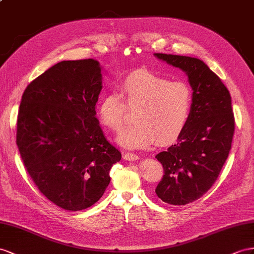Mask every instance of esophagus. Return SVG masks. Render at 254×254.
I'll return each mask as SVG.
<instances>
[{"mask_svg": "<svg viewBox=\"0 0 254 254\" xmlns=\"http://www.w3.org/2000/svg\"><path fill=\"white\" fill-rule=\"evenodd\" d=\"M123 158H125V160H127V161H135V160H138L139 159V157H138L137 154L131 153V152L125 153V155H123Z\"/></svg>", "mask_w": 254, "mask_h": 254, "instance_id": "esophagus-1", "label": "esophagus"}]
</instances>
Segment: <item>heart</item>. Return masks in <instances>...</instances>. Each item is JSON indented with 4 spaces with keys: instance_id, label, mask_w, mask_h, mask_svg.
Instances as JSON below:
<instances>
[{
    "instance_id": "obj_1",
    "label": "heart",
    "mask_w": 254,
    "mask_h": 254,
    "mask_svg": "<svg viewBox=\"0 0 254 254\" xmlns=\"http://www.w3.org/2000/svg\"><path fill=\"white\" fill-rule=\"evenodd\" d=\"M192 91L185 81L139 70L128 75L119 84V95L108 93L99 104V119L103 126L119 132L125 126L127 110H136L135 125L127 127L117 141L127 149H144L155 144L176 140L189 121Z\"/></svg>"
}]
</instances>
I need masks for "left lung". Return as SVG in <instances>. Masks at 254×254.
<instances>
[{
  "instance_id": "8db88e82",
  "label": "left lung",
  "mask_w": 254,
  "mask_h": 254,
  "mask_svg": "<svg viewBox=\"0 0 254 254\" xmlns=\"http://www.w3.org/2000/svg\"><path fill=\"white\" fill-rule=\"evenodd\" d=\"M183 69L193 90L189 121L178 142L155 155L164 168L155 193L171 205H187L210 189L229 157L235 129L229 90L199 59L154 54Z\"/></svg>"
}]
</instances>
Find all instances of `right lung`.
I'll use <instances>...</instances> for the list:
<instances>
[{"mask_svg": "<svg viewBox=\"0 0 254 254\" xmlns=\"http://www.w3.org/2000/svg\"><path fill=\"white\" fill-rule=\"evenodd\" d=\"M102 67L93 59L62 61L24 90L16 142L32 180L45 196L77 211L99 200L121 152L105 138L95 104Z\"/></svg>", "mask_w": 254, "mask_h": 254, "instance_id": "obj_1", "label": "right lung"}]
</instances>
